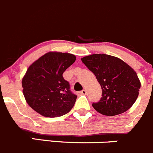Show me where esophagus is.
<instances>
[{
    "instance_id": "1",
    "label": "esophagus",
    "mask_w": 153,
    "mask_h": 153,
    "mask_svg": "<svg viewBox=\"0 0 153 153\" xmlns=\"http://www.w3.org/2000/svg\"><path fill=\"white\" fill-rule=\"evenodd\" d=\"M80 93L82 94H86V90L85 89H83L82 91H81V92Z\"/></svg>"
}]
</instances>
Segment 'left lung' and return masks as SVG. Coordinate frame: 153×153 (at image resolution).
Masks as SVG:
<instances>
[{
	"mask_svg": "<svg viewBox=\"0 0 153 153\" xmlns=\"http://www.w3.org/2000/svg\"><path fill=\"white\" fill-rule=\"evenodd\" d=\"M96 76L102 97L93 102L97 111L107 116L122 114L137 100L140 82L136 72L121 59L107 54H92L81 59Z\"/></svg>",
	"mask_w": 153,
	"mask_h": 153,
	"instance_id": "8db88e82",
	"label": "left lung"
}]
</instances>
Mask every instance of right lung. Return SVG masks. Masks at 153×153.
Listing matches in <instances>:
<instances>
[{
	"label": "right lung",
	"instance_id": "obj_1",
	"mask_svg": "<svg viewBox=\"0 0 153 153\" xmlns=\"http://www.w3.org/2000/svg\"><path fill=\"white\" fill-rule=\"evenodd\" d=\"M76 60L67 53L49 52L29 67L22 79L26 101L33 110L48 117H61L74 105L77 96L62 74Z\"/></svg>",
	"mask_w": 153,
	"mask_h": 153
}]
</instances>
